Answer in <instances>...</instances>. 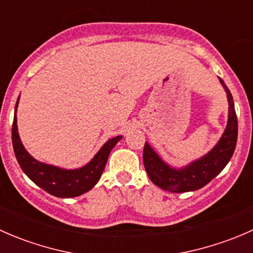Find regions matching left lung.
Segmentation results:
<instances>
[{
    "label": "left lung",
    "instance_id": "8db88e82",
    "mask_svg": "<svg viewBox=\"0 0 253 253\" xmlns=\"http://www.w3.org/2000/svg\"><path fill=\"white\" fill-rule=\"evenodd\" d=\"M219 82L223 85L228 98V122L220 139L208 153L183 167L177 168L168 164L155 152L154 148L145 142L143 163L150 181L158 187L171 193L200 190L211 182L230 162L237 141V117L230 90L223 79L219 78Z\"/></svg>",
    "mask_w": 253,
    "mask_h": 253
}]
</instances>
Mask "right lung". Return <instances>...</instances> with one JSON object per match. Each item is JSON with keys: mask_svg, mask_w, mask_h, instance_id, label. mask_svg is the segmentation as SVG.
<instances>
[{"mask_svg": "<svg viewBox=\"0 0 253 253\" xmlns=\"http://www.w3.org/2000/svg\"><path fill=\"white\" fill-rule=\"evenodd\" d=\"M18 104H19V98L14 108L12 143H13L17 162L23 172L35 185L55 197L72 198L90 191L103 174L111 149L122 138V136H116L106 141L90 162L77 169H63L55 165L46 164L33 158L20 141L17 125Z\"/></svg>", "mask_w": 253, "mask_h": 253, "instance_id": "add662e5", "label": "right lung"}]
</instances>
